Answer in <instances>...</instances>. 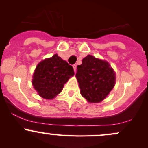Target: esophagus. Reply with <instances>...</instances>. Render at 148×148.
<instances>
[{"label":"esophagus","instance_id":"1","mask_svg":"<svg viewBox=\"0 0 148 148\" xmlns=\"http://www.w3.org/2000/svg\"><path fill=\"white\" fill-rule=\"evenodd\" d=\"M76 66H77V65H76V64H74V65H73V67H74V72H76Z\"/></svg>","mask_w":148,"mask_h":148}]
</instances>
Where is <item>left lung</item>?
Returning <instances> with one entry per match:
<instances>
[{"label": "left lung", "mask_w": 148, "mask_h": 148, "mask_svg": "<svg viewBox=\"0 0 148 148\" xmlns=\"http://www.w3.org/2000/svg\"><path fill=\"white\" fill-rule=\"evenodd\" d=\"M76 77L81 95L90 103L102 101L115 84V73L110 64L91 55L78 65Z\"/></svg>", "instance_id": "8db88e82"}]
</instances>
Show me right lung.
Wrapping results in <instances>:
<instances>
[{
	"label": "right lung",
	"mask_w": 148,
	"mask_h": 148,
	"mask_svg": "<svg viewBox=\"0 0 148 148\" xmlns=\"http://www.w3.org/2000/svg\"><path fill=\"white\" fill-rule=\"evenodd\" d=\"M74 75L72 66L54 54L38 63L34 73L32 84L40 97L52 99L62 91L65 83Z\"/></svg>",
	"instance_id": "obj_1"
}]
</instances>
